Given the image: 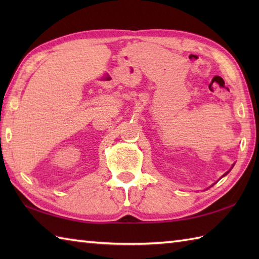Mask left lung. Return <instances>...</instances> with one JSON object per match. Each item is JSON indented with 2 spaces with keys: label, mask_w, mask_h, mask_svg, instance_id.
<instances>
[{
  "label": "left lung",
  "mask_w": 259,
  "mask_h": 259,
  "mask_svg": "<svg viewBox=\"0 0 259 259\" xmlns=\"http://www.w3.org/2000/svg\"><path fill=\"white\" fill-rule=\"evenodd\" d=\"M228 172H229V171H228ZM228 172H226V174H225V175H224V176H226V175H227V174H228ZM224 176H223V177H224Z\"/></svg>",
  "instance_id": "8db88e82"
}]
</instances>
